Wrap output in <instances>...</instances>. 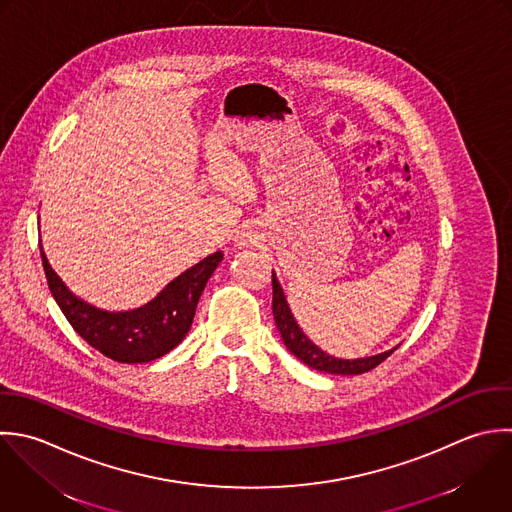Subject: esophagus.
I'll use <instances>...</instances> for the list:
<instances>
[{"label": "esophagus", "instance_id": "esophagus-1", "mask_svg": "<svg viewBox=\"0 0 512 512\" xmlns=\"http://www.w3.org/2000/svg\"><path fill=\"white\" fill-rule=\"evenodd\" d=\"M249 243H253V235L249 233V231H241L239 235H237V245H249Z\"/></svg>", "mask_w": 512, "mask_h": 512}]
</instances>
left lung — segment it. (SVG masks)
Wrapping results in <instances>:
<instances>
[{"label": "left lung", "mask_w": 512, "mask_h": 512, "mask_svg": "<svg viewBox=\"0 0 512 512\" xmlns=\"http://www.w3.org/2000/svg\"><path fill=\"white\" fill-rule=\"evenodd\" d=\"M273 317L277 323V329L283 337V343L287 345V349L301 359L305 365H309L311 369L323 371V373H333V375H361L367 373L371 369H375L377 365H381L395 349L373 355V357H365V359H339L333 357L329 353H325L323 349H319L299 327V323L295 321L289 303L285 299V293L273 273Z\"/></svg>", "instance_id": "left-lung-1"}]
</instances>
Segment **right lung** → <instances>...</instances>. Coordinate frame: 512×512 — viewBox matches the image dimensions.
Here are the masks:
<instances>
[{
	"label": "right lung",
	"mask_w": 512,
	"mask_h": 512,
	"mask_svg": "<svg viewBox=\"0 0 512 512\" xmlns=\"http://www.w3.org/2000/svg\"><path fill=\"white\" fill-rule=\"evenodd\" d=\"M39 251L49 291L75 333L101 355L127 365L155 361L185 339L199 297L223 261V253L217 251L175 277L143 307L111 313L75 297L51 269L41 243Z\"/></svg>",
	"instance_id": "right-lung-1"
}]
</instances>
